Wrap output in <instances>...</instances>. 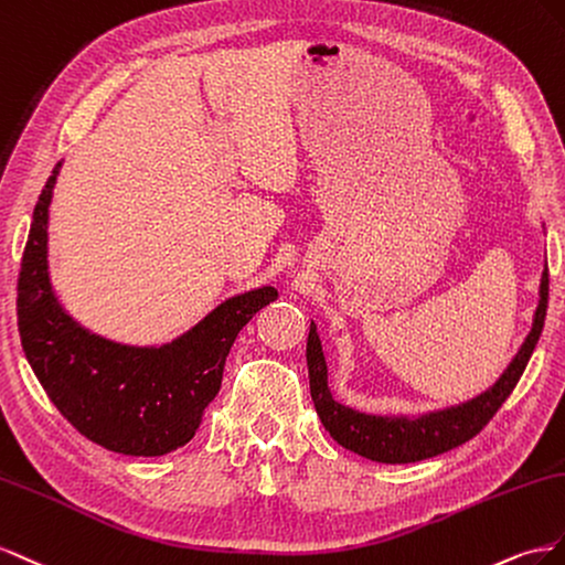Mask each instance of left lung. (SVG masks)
Wrapping results in <instances>:
<instances>
[{
    "mask_svg": "<svg viewBox=\"0 0 565 565\" xmlns=\"http://www.w3.org/2000/svg\"><path fill=\"white\" fill-rule=\"evenodd\" d=\"M546 302H550V267H544L540 281V302L533 317V329L523 341L521 350L515 352L504 374L497 379L492 388L480 393L478 397L461 402V405L428 412L422 416H376L364 414L335 402L329 391V369L324 350L315 321L308 335V372H310V393L315 409L321 424L331 433V438L343 445L350 452L366 457L379 463H412L438 457L449 452L466 440H471L488 426L497 409L515 388L530 362L546 317Z\"/></svg>",
    "mask_w": 565,
    "mask_h": 565,
    "instance_id": "left-lung-1",
    "label": "left lung"
}]
</instances>
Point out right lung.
<instances>
[{
    "mask_svg": "<svg viewBox=\"0 0 565 565\" xmlns=\"http://www.w3.org/2000/svg\"><path fill=\"white\" fill-rule=\"evenodd\" d=\"M61 163L30 222L19 274V331L25 358L56 409L110 452L160 457L196 435L215 399L238 331L279 298L263 286L234 296L166 345H125L92 333L58 302L46 263L50 203Z\"/></svg>",
    "mask_w": 565,
    "mask_h": 565,
    "instance_id": "obj_1",
    "label": "right lung"
}]
</instances>
